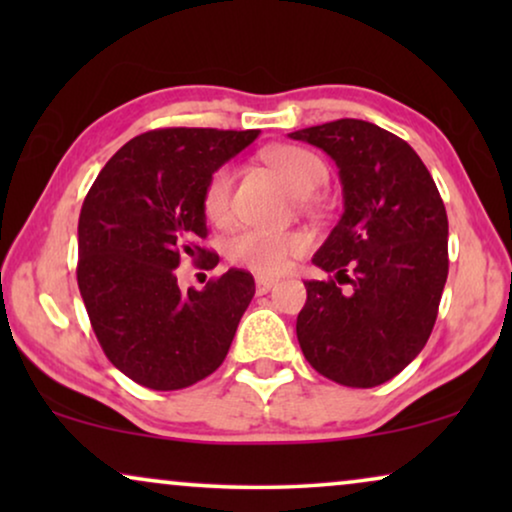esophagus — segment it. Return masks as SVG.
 <instances>
[{
  "label": "esophagus",
  "mask_w": 512,
  "mask_h": 512,
  "mask_svg": "<svg viewBox=\"0 0 512 512\" xmlns=\"http://www.w3.org/2000/svg\"><path fill=\"white\" fill-rule=\"evenodd\" d=\"M275 284H277V279L258 275V277H256V293H258V296H263V293H268Z\"/></svg>",
  "instance_id": "esophagus-1"
}]
</instances>
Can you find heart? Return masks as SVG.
<instances>
[{
    "mask_svg": "<svg viewBox=\"0 0 512 512\" xmlns=\"http://www.w3.org/2000/svg\"><path fill=\"white\" fill-rule=\"evenodd\" d=\"M263 160L296 195H310L326 179V165L321 158L300 146H272L263 153ZM233 179V167L223 165L207 179L202 191V212L216 226L230 219ZM307 247L310 237L303 230L247 228L226 242V256L230 263L254 270L258 275H282L293 258L305 254Z\"/></svg>",
    "mask_w": 512,
    "mask_h": 512,
    "instance_id": "heart-1",
    "label": "heart"
}]
</instances>
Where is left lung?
<instances>
[{
	"label": "left lung",
	"mask_w": 512,
	"mask_h": 512,
	"mask_svg": "<svg viewBox=\"0 0 512 512\" xmlns=\"http://www.w3.org/2000/svg\"><path fill=\"white\" fill-rule=\"evenodd\" d=\"M289 137L335 160L345 200L312 258L333 277L305 282L300 349L328 380L377 387L422 352L436 324L447 279L445 205L415 149L380 125L340 118Z\"/></svg>",
	"instance_id": "left-lung-1"
}]
</instances>
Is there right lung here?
Instances as JSON below:
<instances>
[{
	"label": "right lung",
	"mask_w": 512,
	"mask_h": 512,
	"mask_svg": "<svg viewBox=\"0 0 512 512\" xmlns=\"http://www.w3.org/2000/svg\"><path fill=\"white\" fill-rule=\"evenodd\" d=\"M258 130L163 128L121 146L83 200L79 291L107 359L142 387L174 391L205 380L226 359L254 277L230 268L186 293L181 258L219 256L207 237L202 191Z\"/></svg>",
	"instance_id": "add662e5"
}]
</instances>
